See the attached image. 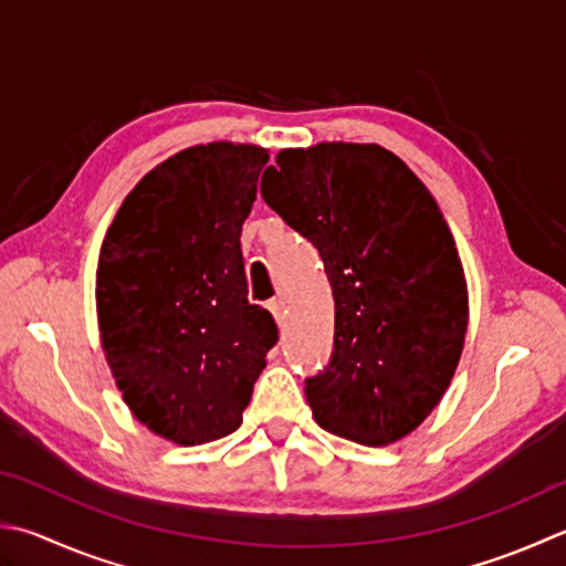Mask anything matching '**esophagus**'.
<instances>
[{
	"mask_svg": "<svg viewBox=\"0 0 566 566\" xmlns=\"http://www.w3.org/2000/svg\"><path fill=\"white\" fill-rule=\"evenodd\" d=\"M269 311L273 313L275 323H279V325H283V323H285V303L281 301V297H273V301L269 303Z\"/></svg>",
	"mask_w": 566,
	"mask_h": 566,
	"instance_id": "obj_1",
	"label": "esophagus"
}]
</instances>
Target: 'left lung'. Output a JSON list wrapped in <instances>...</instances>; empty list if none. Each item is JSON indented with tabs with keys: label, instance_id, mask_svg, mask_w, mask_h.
Here are the masks:
<instances>
[{
	"label": "left lung",
	"instance_id": "obj_1",
	"mask_svg": "<svg viewBox=\"0 0 566 566\" xmlns=\"http://www.w3.org/2000/svg\"><path fill=\"white\" fill-rule=\"evenodd\" d=\"M261 197L333 285V357L305 379L315 421L365 446L403 439L443 399L468 329L461 255L431 191L379 145L317 143L275 155Z\"/></svg>",
	"mask_w": 566,
	"mask_h": 566
}]
</instances>
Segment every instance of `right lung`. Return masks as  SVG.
Here are the masks:
<instances>
[{"instance_id": "1", "label": "right lung", "mask_w": 566, "mask_h": 566, "mask_svg": "<svg viewBox=\"0 0 566 566\" xmlns=\"http://www.w3.org/2000/svg\"><path fill=\"white\" fill-rule=\"evenodd\" d=\"M269 150L209 143L150 169L105 233L95 307L127 409L179 446L237 431L265 355L269 311L249 303L241 227Z\"/></svg>"}]
</instances>
